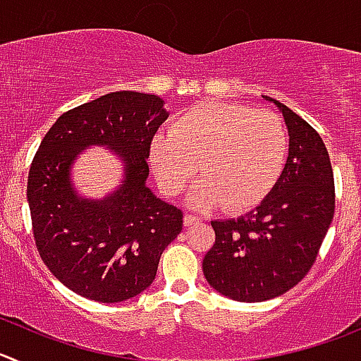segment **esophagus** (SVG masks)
<instances>
[{"label":"esophagus","mask_w":361,"mask_h":361,"mask_svg":"<svg viewBox=\"0 0 361 361\" xmlns=\"http://www.w3.org/2000/svg\"><path fill=\"white\" fill-rule=\"evenodd\" d=\"M183 224L185 226H194V224H200V219L196 217V215H192V214H187L183 217Z\"/></svg>","instance_id":"obj_1"}]
</instances>
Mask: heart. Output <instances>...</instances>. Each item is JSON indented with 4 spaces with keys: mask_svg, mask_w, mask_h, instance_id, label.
I'll return each mask as SVG.
<instances>
[{
    "mask_svg": "<svg viewBox=\"0 0 361 361\" xmlns=\"http://www.w3.org/2000/svg\"><path fill=\"white\" fill-rule=\"evenodd\" d=\"M288 130L279 116L245 104L203 101L181 114L169 133L151 144V164L164 192L183 190L197 167L203 180L190 192L192 207L230 212L257 207L281 176Z\"/></svg>",
    "mask_w": 361,
    "mask_h": 361,
    "instance_id": "b5f03b06",
    "label": "heart"
}]
</instances>
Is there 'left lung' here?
I'll use <instances>...</instances> for the list:
<instances>
[{"instance_id": "8db88e82", "label": "left lung", "mask_w": 361, "mask_h": 361, "mask_svg": "<svg viewBox=\"0 0 361 361\" xmlns=\"http://www.w3.org/2000/svg\"><path fill=\"white\" fill-rule=\"evenodd\" d=\"M290 147L278 183L255 210L212 221L215 244L203 272L219 294L242 302L278 298L312 269L335 214V181L321 135L279 101Z\"/></svg>"}]
</instances>
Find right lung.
Here are the masks:
<instances>
[{"label":"right lung","mask_w":361,"mask_h":361,"mask_svg":"<svg viewBox=\"0 0 361 361\" xmlns=\"http://www.w3.org/2000/svg\"><path fill=\"white\" fill-rule=\"evenodd\" d=\"M167 117L154 94H104L62 114L33 157L26 196L35 245L82 298L121 302L146 290L183 228V212L146 187L151 140ZM89 145L110 147L127 165L123 185L103 200H83L70 183V165Z\"/></svg>","instance_id":"1"}]
</instances>
